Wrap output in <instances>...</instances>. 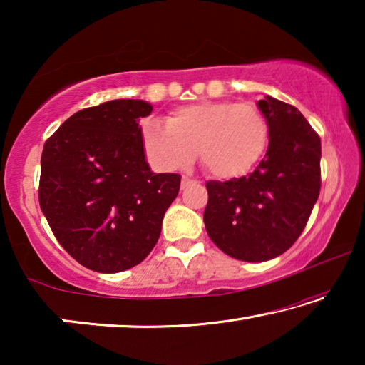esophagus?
Returning a JSON list of instances; mask_svg holds the SVG:
<instances>
[{
    "label": "esophagus",
    "mask_w": 365,
    "mask_h": 365,
    "mask_svg": "<svg viewBox=\"0 0 365 365\" xmlns=\"http://www.w3.org/2000/svg\"><path fill=\"white\" fill-rule=\"evenodd\" d=\"M188 183H190V177H188V175H183V177H182V188L187 187Z\"/></svg>",
    "instance_id": "obj_1"
}]
</instances>
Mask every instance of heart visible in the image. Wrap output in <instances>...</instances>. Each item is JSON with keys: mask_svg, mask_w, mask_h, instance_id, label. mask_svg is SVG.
Returning a JSON list of instances; mask_svg holds the SVG:
<instances>
[{"mask_svg": "<svg viewBox=\"0 0 365 365\" xmlns=\"http://www.w3.org/2000/svg\"><path fill=\"white\" fill-rule=\"evenodd\" d=\"M141 140L146 156L160 169L187 168L197 151L209 174L233 180L264 156L269 125L252 103L200 101L174 109L165 123H146Z\"/></svg>", "mask_w": 365, "mask_h": 365, "instance_id": "heart-1", "label": "heart"}]
</instances>
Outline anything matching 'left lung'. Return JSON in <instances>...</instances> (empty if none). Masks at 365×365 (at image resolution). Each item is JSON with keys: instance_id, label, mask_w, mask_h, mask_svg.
<instances>
[{"instance_id": "obj_1", "label": "left lung", "mask_w": 365, "mask_h": 365, "mask_svg": "<svg viewBox=\"0 0 365 365\" xmlns=\"http://www.w3.org/2000/svg\"><path fill=\"white\" fill-rule=\"evenodd\" d=\"M265 158L248 177L209 180L205 225L220 251L245 262L270 261L301 232L320 191V138L292 104L265 95Z\"/></svg>"}]
</instances>
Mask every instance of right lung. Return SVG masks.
Masks as SVG:
<instances>
[{
  "label": "right lung",
  "instance_id": "obj_1",
  "mask_svg": "<svg viewBox=\"0 0 365 365\" xmlns=\"http://www.w3.org/2000/svg\"><path fill=\"white\" fill-rule=\"evenodd\" d=\"M153 106L113 100L71 115L41 153L40 207L61 246L86 269L115 274L158 243L178 174H154L140 119Z\"/></svg>",
  "mask_w": 365,
  "mask_h": 365
}]
</instances>
